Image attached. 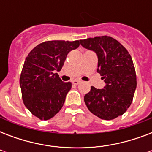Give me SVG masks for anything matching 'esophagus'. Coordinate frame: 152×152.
<instances>
[{
	"mask_svg": "<svg viewBox=\"0 0 152 152\" xmlns=\"http://www.w3.org/2000/svg\"><path fill=\"white\" fill-rule=\"evenodd\" d=\"M80 82L81 81L80 80H74L72 81V83H73V84H75V85H77V84H79Z\"/></svg>",
	"mask_w": 152,
	"mask_h": 152,
	"instance_id": "obj_1",
	"label": "esophagus"
}]
</instances>
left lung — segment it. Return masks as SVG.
Here are the masks:
<instances>
[{"label": "left lung", "instance_id": "8db88e82", "mask_svg": "<svg viewBox=\"0 0 152 152\" xmlns=\"http://www.w3.org/2000/svg\"><path fill=\"white\" fill-rule=\"evenodd\" d=\"M81 46L97 54V72L106 85L91 87L84 96L89 110L103 120L122 115L132 103L137 88V76L132 57L116 39L99 36L80 40Z\"/></svg>", "mask_w": 152, "mask_h": 152}]
</instances>
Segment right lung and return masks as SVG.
Listing matches in <instances>:
<instances>
[{"instance_id": "1", "label": "right lung", "mask_w": 152, "mask_h": 152, "mask_svg": "<svg viewBox=\"0 0 152 152\" xmlns=\"http://www.w3.org/2000/svg\"><path fill=\"white\" fill-rule=\"evenodd\" d=\"M80 41H48L35 46L24 61L20 84L23 103L41 120H49L64 105L72 83H64L61 71L67 54L78 48Z\"/></svg>"}]
</instances>
